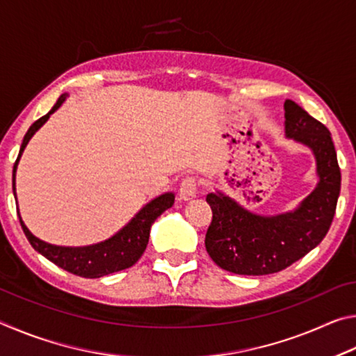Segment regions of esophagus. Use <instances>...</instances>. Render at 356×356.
<instances>
[{"instance_id": "esophagus-1", "label": "esophagus", "mask_w": 356, "mask_h": 356, "mask_svg": "<svg viewBox=\"0 0 356 356\" xmlns=\"http://www.w3.org/2000/svg\"><path fill=\"white\" fill-rule=\"evenodd\" d=\"M197 188H200V180L196 177H185L182 180V184H180V190H179L180 200L190 201L191 197L196 196Z\"/></svg>"}]
</instances>
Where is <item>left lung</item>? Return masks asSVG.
I'll list each match as a JSON object with an SVG mask.
<instances>
[{
	"mask_svg": "<svg viewBox=\"0 0 356 356\" xmlns=\"http://www.w3.org/2000/svg\"><path fill=\"white\" fill-rule=\"evenodd\" d=\"M286 135L312 149L317 161L316 190L293 212L261 216L222 193H210L212 222L206 250L212 261L236 275H270L316 248L327 236L341 191V170L330 130L293 100L284 102Z\"/></svg>",
	"mask_w": 356,
	"mask_h": 356,
	"instance_id": "1",
	"label": "left lung"
}]
</instances>
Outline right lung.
Returning <instances> with one entry per match:
<instances>
[{
	"instance_id": "obj_1",
	"label": "right lung",
	"mask_w": 356,
	"mask_h": 356,
	"mask_svg": "<svg viewBox=\"0 0 356 356\" xmlns=\"http://www.w3.org/2000/svg\"><path fill=\"white\" fill-rule=\"evenodd\" d=\"M65 100V94L58 99L55 106L48 111L45 116L35 120V122L29 127L26 131L25 138H23L22 147L19 156H17L14 171H12V190H14L15 196V171L19 160L25 150L28 141L31 140V136L38 131L42 125L47 122V119L50 118L51 113H55L59 106L63 105ZM17 197V196H15ZM174 204V195L172 193H165L159 197H155L154 201H150L146 207H143L140 212L135 215V218L131 220L127 226L120 229V231L113 236L111 238L105 240V242L91 245V246H83V248H69V246H56L50 245L34 237L29 229L25 226V222L22 221V216L19 213V220L23 232L28 238V242L31 243L33 248L40 252L42 256L47 257L48 261H51L58 267L67 270L69 273H74L81 278H100V276L110 275L119 270H125L131 267V265L138 262V259L143 256L144 250H146L149 242V232L152 222L159 218V216L165 212L166 209H170Z\"/></svg>"
}]
</instances>
